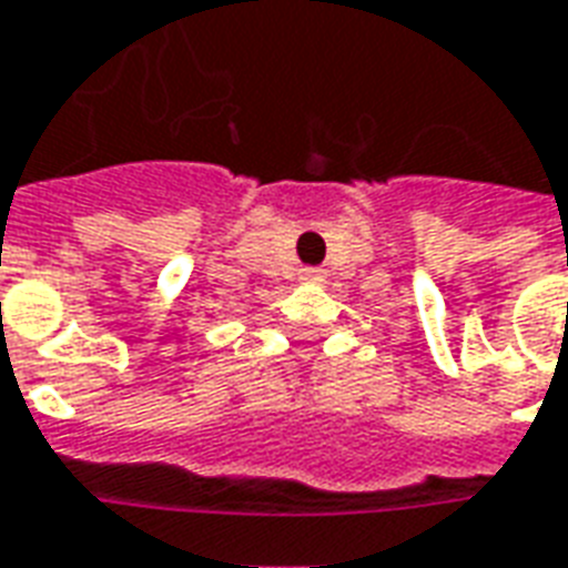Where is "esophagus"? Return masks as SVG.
I'll return each mask as SVG.
<instances>
[{
    "mask_svg": "<svg viewBox=\"0 0 568 568\" xmlns=\"http://www.w3.org/2000/svg\"><path fill=\"white\" fill-rule=\"evenodd\" d=\"M300 281H311V284H314V281H323V268H314V266L300 268Z\"/></svg>",
    "mask_w": 568,
    "mask_h": 568,
    "instance_id": "esophagus-1",
    "label": "esophagus"
}]
</instances>
